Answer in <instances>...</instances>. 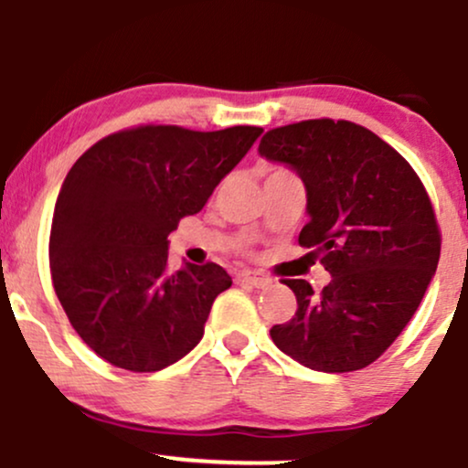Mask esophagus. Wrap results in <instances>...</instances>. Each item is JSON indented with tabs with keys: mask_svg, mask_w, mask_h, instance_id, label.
<instances>
[{
	"mask_svg": "<svg viewBox=\"0 0 468 468\" xmlns=\"http://www.w3.org/2000/svg\"><path fill=\"white\" fill-rule=\"evenodd\" d=\"M235 282L238 283H246V286H255V288H264L271 283V279L264 277V275H257V272H250V271H241L235 275Z\"/></svg>",
	"mask_w": 468,
	"mask_h": 468,
	"instance_id": "esophagus-1",
	"label": "esophagus"
}]
</instances>
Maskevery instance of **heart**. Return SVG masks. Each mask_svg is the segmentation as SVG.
I'll return each instance as SVG.
<instances>
[{"mask_svg":"<svg viewBox=\"0 0 468 468\" xmlns=\"http://www.w3.org/2000/svg\"><path fill=\"white\" fill-rule=\"evenodd\" d=\"M272 174H286V171H282V169H277V171H272Z\"/></svg>","mask_w":468,"mask_h":468,"instance_id":"heart-1","label":"heart"}]
</instances>
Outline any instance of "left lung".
Masks as SVG:
<instances>
[{
	"label": "left lung",
	"instance_id": "left-lung-1",
	"mask_svg": "<svg viewBox=\"0 0 468 468\" xmlns=\"http://www.w3.org/2000/svg\"><path fill=\"white\" fill-rule=\"evenodd\" d=\"M261 158L286 165L305 186L308 224L299 244L321 255L330 283L297 297L275 346L314 372L374 363L420 305L440 260V230L420 178L374 132L347 121H303L266 132Z\"/></svg>",
	"mask_w": 468,
	"mask_h": 468
}]
</instances>
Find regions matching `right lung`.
I'll use <instances>...</instances> for the list:
<instances>
[{"mask_svg":"<svg viewBox=\"0 0 468 468\" xmlns=\"http://www.w3.org/2000/svg\"><path fill=\"white\" fill-rule=\"evenodd\" d=\"M260 136L249 125H147L103 138L68 171L52 216V286L107 363L160 372L200 343L233 279L213 261L169 271V235L202 211Z\"/></svg>","mask_w":468,"mask_h":468,"instance_id":"add662e5","label":"right lung"}]
</instances>
